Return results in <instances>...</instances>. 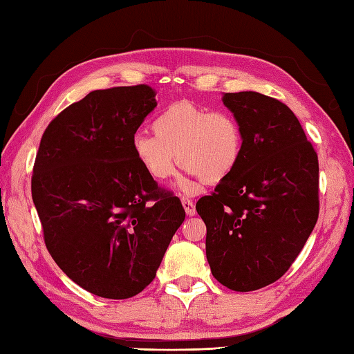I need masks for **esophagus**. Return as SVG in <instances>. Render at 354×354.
Instances as JSON below:
<instances>
[{
    "instance_id": "esophagus-1",
    "label": "esophagus",
    "mask_w": 354,
    "mask_h": 354,
    "mask_svg": "<svg viewBox=\"0 0 354 354\" xmlns=\"http://www.w3.org/2000/svg\"><path fill=\"white\" fill-rule=\"evenodd\" d=\"M181 202H183V207H184V209H185L187 216H194V214H196V208H194V202H193L192 199L183 196Z\"/></svg>"
}]
</instances>
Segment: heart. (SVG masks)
<instances>
[{"instance_id":"1","label":"heart","mask_w":354,"mask_h":354,"mask_svg":"<svg viewBox=\"0 0 354 354\" xmlns=\"http://www.w3.org/2000/svg\"><path fill=\"white\" fill-rule=\"evenodd\" d=\"M152 131L153 135H133V158L155 181L169 179L179 161L185 165L179 189L189 193L198 192L202 181L217 184L227 179L243 153L242 126L228 111L178 102L153 118Z\"/></svg>"}]
</instances>
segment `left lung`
<instances>
[{"label":"left lung","mask_w":354,"mask_h":354,"mask_svg":"<svg viewBox=\"0 0 354 354\" xmlns=\"http://www.w3.org/2000/svg\"><path fill=\"white\" fill-rule=\"evenodd\" d=\"M222 102L243 132L236 170L198 201L207 225L212 274L237 292L283 277L315 228L319 213L318 155L295 114L254 91L225 93Z\"/></svg>","instance_id":"obj_1"}]
</instances>
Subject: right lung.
<instances>
[{
    "instance_id": "1",
    "label": "right lung",
    "mask_w": 354,
    "mask_h": 354,
    "mask_svg": "<svg viewBox=\"0 0 354 354\" xmlns=\"http://www.w3.org/2000/svg\"><path fill=\"white\" fill-rule=\"evenodd\" d=\"M155 95L147 85L89 93L47 126L36 155L32 198L47 250L102 298H131L152 283L185 219L181 201L158 189L131 149Z\"/></svg>"
}]
</instances>
